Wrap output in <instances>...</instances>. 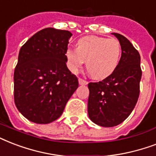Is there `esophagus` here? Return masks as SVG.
<instances>
[{
    "mask_svg": "<svg viewBox=\"0 0 156 156\" xmlns=\"http://www.w3.org/2000/svg\"><path fill=\"white\" fill-rule=\"evenodd\" d=\"M79 84H81V85H85V84H88V82L86 80H84L81 79V78H80L79 79Z\"/></svg>",
    "mask_w": 156,
    "mask_h": 156,
    "instance_id": "obj_1",
    "label": "esophagus"
}]
</instances>
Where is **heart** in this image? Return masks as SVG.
I'll return each instance as SVG.
<instances>
[{"mask_svg": "<svg viewBox=\"0 0 156 156\" xmlns=\"http://www.w3.org/2000/svg\"><path fill=\"white\" fill-rule=\"evenodd\" d=\"M121 56V46L116 39L89 36L82 37L76 43V49L65 52L67 64L76 72L86 62V70L96 80L107 78L115 72Z\"/></svg>", "mask_w": 156, "mask_h": 156, "instance_id": "heart-1", "label": "heart"}]
</instances>
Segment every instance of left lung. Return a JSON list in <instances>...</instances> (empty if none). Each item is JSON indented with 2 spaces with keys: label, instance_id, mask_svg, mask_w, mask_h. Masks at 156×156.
Instances as JSON below:
<instances>
[{
  "label": "left lung",
  "instance_id": "left-lung-1",
  "mask_svg": "<svg viewBox=\"0 0 156 156\" xmlns=\"http://www.w3.org/2000/svg\"><path fill=\"white\" fill-rule=\"evenodd\" d=\"M112 35L119 40L121 46L119 64L102 81L88 84L89 117L102 127H114L129 117L139 97L142 78L138 51L126 37L119 33Z\"/></svg>",
  "mask_w": 156,
  "mask_h": 156
}]
</instances>
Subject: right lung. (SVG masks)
<instances>
[{
    "label": "right lung",
    "instance_id": "right-lung-1",
    "mask_svg": "<svg viewBox=\"0 0 156 156\" xmlns=\"http://www.w3.org/2000/svg\"><path fill=\"white\" fill-rule=\"evenodd\" d=\"M72 36L66 30L42 29L19 50L14 73V102L30 121L56 120L78 88L77 77L66 64L65 52Z\"/></svg>",
    "mask_w": 156,
    "mask_h": 156
}]
</instances>
